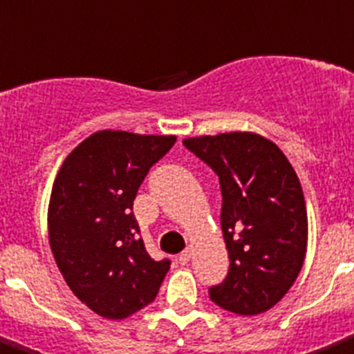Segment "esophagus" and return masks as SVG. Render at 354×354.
Wrapping results in <instances>:
<instances>
[{"label": "esophagus", "mask_w": 354, "mask_h": 354, "mask_svg": "<svg viewBox=\"0 0 354 354\" xmlns=\"http://www.w3.org/2000/svg\"><path fill=\"white\" fill-rule=\"evenodd\" d=\"M191 255H192V248H185L182 254L178 255V261H180V264H187L189 261H191Z\"/></svg>", "instance_id": "obj_1"}]
</instances>
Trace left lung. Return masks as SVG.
I'll list each match as a JSON object with an SVG mask.
<instances>
[{"instance_id":"left-lung-1","label":"left lung","mask_w":354,"mask_h":354,"mask_svg":"<svg viewBox=\"0 0 354 354\" xmlns=\"http://www.w3.org/2000/svg\"><path fill=\"white\" fill-rule=\"evenodd\" d=\"M183 145L219 178L227 277L209 288L210 301L236 315L277 304L299 277L308 245V214L292 163L255 133L185 138Z\"/></svg>"}]
</instances>
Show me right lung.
<instances>
[{"label": "right lung", "instance_id": "right-lung-1", "mask_svg": "<svg viewBox=\"0 0 354 354\" xmlns=\"http://www.w3.org/2000/svg\"><path fill=\"white\" fill-rule=\"evenodd\" d=\"M176 136L99 131L53 182L48 237L62 277L90 310L122 320L156 299L171 261H154L133 214L138 187Z\"/></svg>", "mask_w": 354, "mask_h": 354}]
</instances>
